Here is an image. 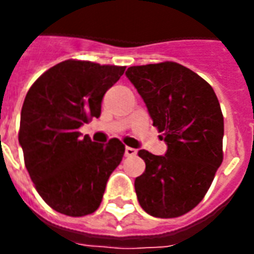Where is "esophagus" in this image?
<instances>
[{
    "label": "esophagus",
    "instance_id": "obj_1",
    "mask_svg": "<svg viewBox=\"0 0 254 254\" xmlns=\"http://www.w3.org/2000/svg\"><path fill=\"white\" fill-rule=\"evenodd\" d=\"M125 155L127 157H135L137 155V150L133 147H125Z\"/></svg>",
    "mask_w": 254,
    "mask_h": 254
}]
</instances>
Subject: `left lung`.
I'll list each match as a JSON object with an SVG mask.
<instances>
[{"label":"left lung","mask_w":254,"mask_h":254,"mask_svg":"<svg viewBox=\"0 0 254 254\" xmlns=\"http://www.w3.org/2000/svg\"><path fill=\"white\" fill-rule=\"evenodd\" d=\"M163 133L165 155L139 150L146 163L135 178L141 207L154 217H178L195 208L223 162L224 119L212 87L174 62L133 65L125 72Z\"/></svg>","instance_id":"obj_1"}]
</instances>
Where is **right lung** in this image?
<instances>
[{"mask_svg":"<svg viewBox=\"0 0 254 254\" xmlns=\"http://www.w3.org/2000/svg\"><path fill=\"white\" fill-rule=\"evenodd\" d=\"M125 67L64 61L47 69L23 101L18 139L38 193L67 216L95 212L107 182L123 161L125 146L81 138L79 127L99 119L105 92Z\"/></svg>","mask_w":254,"mask_h":254,"instance_id":"right-lung-1","label":"right lung"}]
</instances>
